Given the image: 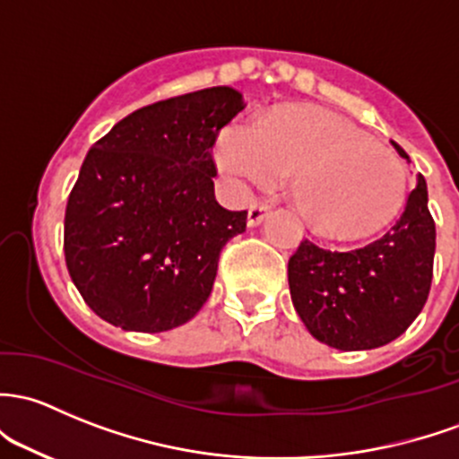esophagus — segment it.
I'll use <instances>...</instances> for the list:
<instances>
[{
	"label": "esophagus",
	"mask_w": 459,
	"mask_h": 459,
	"mask_svg": "<svg viewBox=\"0 0 459 459\" xmlns=\"http://www.w3.org/2000/svg\"><path fill=\"white\" fill-rule=\"evenodd\" d=\"M268 211H270V206L266 204V202H253L248 209V224L257 226L259 221L268 215Z\"/></svg>",
	"instance_id": "1"
}]
</instances>
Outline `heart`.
I'll list each match as a JSON object with an SVG mask.
<instances>
[{"instance_id": "heart-1", "label": "heart", "mask_w": 459, "mask_h": 459, "mask_svg": "<svg viewBox=\"0 0 459 459\" xmlns=\"http://www.w3.org/2000/svg\"><path fill=\"white\" fill-rule=\"evenodd\" d=\"M217 162L233 180L259 186L290 173L294 209L316 230L341 238L383 226L407 186L398 153L336 114L306 105L229 127L217 143Z\"/></svg>"}]
</instances>
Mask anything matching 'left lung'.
<instances>
[{"mask_svg": "<svg viewBox=\"0 0 459 459\" xmlns=\"http://www.w3.org/2000/svg\"><path fill=\"white\" fill-rule=\"evenodd\" d=\"M427 202L420 176L403 213L369 242L334 248L306 238L299 244L288 262V283L315 339L343 351L374 350L416 321L431 290L436 255V221Z\"/></svg>", "mask_w": 459, "mask_h": 459, "instance_id": "1", "label": "left lung"}]
</instances>
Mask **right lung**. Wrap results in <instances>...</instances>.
Returning <instances> with one entry per match:
<instances>
[{
  "mask_svg": "<svg viewBox=\"0 0 459 459\" xmlns=\"http://www.w3.org/2000/svg\"><path fill=\"white\" fill-rule=\"evenodd\" d=\"M246 108L233 88L158 100L114 125L81 165L65 206L67 273L103 321L167 332L197 315L246 211L217 204L213 147Z\"/></svg>",
  "mask_w": 459,
  "mask_h": 459,
  "instance_id": "1",
  "label": "right lung"
}]
</instances>
